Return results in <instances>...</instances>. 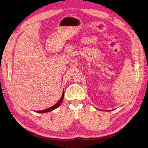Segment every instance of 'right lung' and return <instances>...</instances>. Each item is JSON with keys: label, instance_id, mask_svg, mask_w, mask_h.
Listing matches in <instances>:
<instances>
[{"label": "right lung", "instance_id": "right-lung-1", "mask_svg": "<svg viewBox=\"0 0 148 148\" xmlns=\"http://www.w3.org/2000/svg\"><path fill=\"white\" fill-rule=\"evenodd\" d=\"M64 93L63 92V94H62V97L60 98V99L58 101L56 104L55 105H53V106L49 107V108H47L45 110H39V111H35L36 112H38V113H45V112H50V111H52L53 110L56 109V108H57L58 107H59L60 104L62 103V101H63L64 99Z\"/></svg>", "mask_w": 148, "mask_h": 148}]
</instances>
